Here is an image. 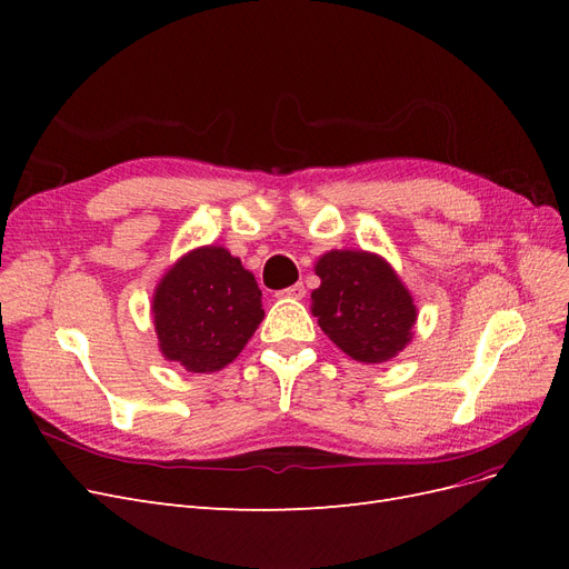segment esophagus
I'll use <instances>...</instances> for the list:
<instances>
[{"mask_svg":"<svg viewBox=\"0 0 569 569\" xmlns=\"http://www.w3.org/2000/svg\"><path fill=\"white\" fill-rule=\"evenodd\" d=\"M278 297H284V299H303V297H306V287H303L301 282H297V284H291V287L282 289Z\"/></svg>","mask_w":569,"mask_h":569,"instance_id":"esophagus-1","label":"esophagus"}]
</instances>
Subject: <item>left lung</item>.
<instances>
[{"instance_id":"8db88e82","label":"left lung","mask_w":569,"mask_h":569,"mask_svg":"<svg viewBox=\"0 0 569 569\" xmlns=\"http://www.w3.org/2000/svg\"><path fill=\"white\" fill-rule=\"evenodd\" d=\"M320 287L311 311L322 332L360 363H385L412 339L418 311L382 256L327 251L316 263Z\"/></svg>"}]
</instances>
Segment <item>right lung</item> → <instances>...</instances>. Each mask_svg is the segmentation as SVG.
<instances>
[{
  "instance_id": "1",
  "label": "right lung",
  "mask_w": 569,
  "mask_h": 569,
  "mask_svg": "<svg viewBox=\"0 0 569 569\" xmlns=\"http://www.w3.org/2000/svg\"><path fill=\"white\" fill-rule=\"evenodd\" d=\"M159 349L189 372H216L263 320L261 289L222 247H199L170 268L151 301Z\"/></svg>"
}]
</instances>
